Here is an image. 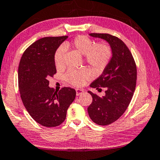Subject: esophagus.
I'll return each instance as SVG.
<instances>
[{
  "label": "esophagus",
  "mask_w": 160,
  "mask_h": 160,
  "mask_svg": "<svg viewBox=\"0 0 160 160\" xmlns=\"http://www.w3.org/2000/svg\"><path fill=\"white\" fill-rule=\"evenodd\" d=\"M76 95L77 96H80L81 94H82L84 92V90L82 89H76Z\"/></svg>",
  "instance_id": "esophagus-1"
}]
</instances>
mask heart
Instances as JSON below:
<instances>
[{"mask_svg":"<svg viewBox=\"0 0 160 160\" xmlns=\"http://www.w3.org/2000/svg\"><path fill=\"white\" fill-rule=\"evenodd\" d=\"M66 47H71L85 57V61L92 70L100 71L107 66L112 56V50L105 43L94 42L85 35H78L65 44ZM65 47H60L55 53L54 61L57 68H61L64 63ZM69 83L75 86H82L89 78V73L84 70H69L66 74Z\"/></svg>","mask_w":160,"mask_h":160,"instance_id":"b5f03b06","label":"heart"}]
</instances>
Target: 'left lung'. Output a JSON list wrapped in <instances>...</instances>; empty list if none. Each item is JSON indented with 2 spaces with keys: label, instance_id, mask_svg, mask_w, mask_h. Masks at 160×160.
<instances>
[{
  "label": "left lung",
  "instance_id": "obj_1",
  "mask_svg": "<svg viewBox=\"0 0 160 160\" xmlns=\"http://www.w3.org/2000/svg\"><path fill=\"white\" fill-rule=\"evenodd\" d=\"M89 35L106 41L112 50V58L102 74L90 85L97 90L105 88V95L100 97L88 91L92 98L88 108L90 119L97 125H108L125 113L131 101L137 83V66L131 52L121 39L106 33Z\"/></svg>",
  "mask_w": 160,
  "mask_h": 160
}]
</instances>
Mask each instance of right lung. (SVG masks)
<instances>
[{"mask_svg": "<svg viewBox=\"0 0 160 160\" xmlns=\"http://www.w3.org/2000/svg\"><path fill=\"white\" fill-rule=\"evenodd\" d=\"M68 36L45 37L23 52L18 67V87L23 105L35 122L45 127H56L66 119L74 101L73 88L59 91L49 87L48 79L56 73L55 53Z\"/></svg>", "mask_w": 160, "mask_h": 160, "instance_id": "obj_1", "label": "right lung"}]
</instances>
